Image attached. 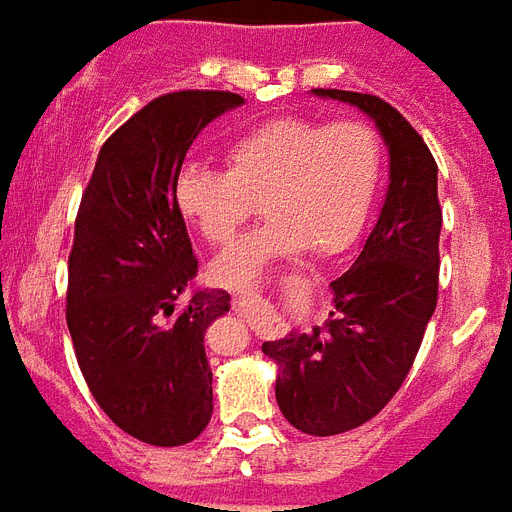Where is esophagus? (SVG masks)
Wrapping results in <instances>:
<instances>
[{
    "label": "esophagus",
    "mask_w": 512,
    "mask_h": 512,
    "mask_svg": "<svg viewBox=\"0 0 512 512\" xmlns=\"http://www.w3.org/2000/svg\"><path fill=\"white\" fill-rule=\"evenodd\" d=\"M257 302H260V299L249 297V294L247 297H234V310H239V313H249V310H252ZM281 328H284L281 318H278V315H268V318H263V321L257 323L255 331L260 339H270V336L281 334Z\"/></svg>",
    "instance_id": "obj_1"
}]
</instances>
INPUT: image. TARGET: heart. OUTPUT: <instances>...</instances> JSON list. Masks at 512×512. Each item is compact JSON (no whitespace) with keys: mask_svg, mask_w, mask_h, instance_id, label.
<instances>
[{"mask_svg":"<svg viewBox=\"0 0 512 512\" xmlns=\"http://www.w3.org/2000/svg\"><path fill=\"white\" fill-rule=\"evenodd\" d=\"M226 162L228 170L184 165L173 194L178 213L213 247L234 242L263 207L268 223L210 265L215 284L249 289L270 263L305 247L336 255L355 242L376 199L384 144L365 120L281 115L236 136Z\"/></svg>","mask_w":512,"mask_h":512,"instance_id":"b5f03b06","label":"heart"}]
</instances>
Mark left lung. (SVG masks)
I'll return each mask as SVG.
<instances>
[{"mask_svg": "<svg viewBox=\"0 0 512 512\" xmlns=\"http://www.w3.org/2000/svg\"><path fill=\"white\" fill-rule=\"evenodd\" d=\"M313 94L363 110L389 149L384 207L352 268L331 281L328 321L263 344L278 365L286 421L302 434L334 436L381 413L413 368L436 310L442 207L434 155L389 102L342 89Z\"/></svg>", "mask_w": 512, "mask_h": 512, "instance_id": "left-lung-1", "label": "left lung"}]
</instances>
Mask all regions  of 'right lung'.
<instances>
[{
    "mask_svg": "<svg viewBox=\"0 0 512 512\" xmlns=\"http://www.w3.org/2000/svg\"><path fill=\"white\" fill-rule=\"evenodd\" d=\"M231 91L152 99L99 149L68 257V328L86 384L115 426L139 442L181 447L213 415L207 326L228 313L223 289H197L176 176L191 141L226 110Z\"/></svg>",
    "mask_w": 512,
    "mask_h": 512,
    "instance_id": "right-lung-1",
    "label": "right lung"
}]
</instances>
